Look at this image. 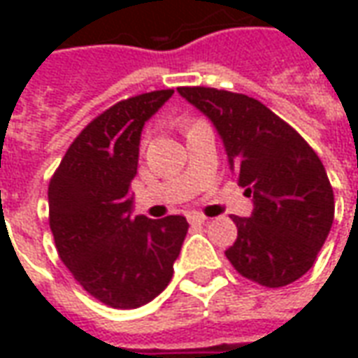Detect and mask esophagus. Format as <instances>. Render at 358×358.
Segmentation results:
<instances>
[{
  "instance_id": "34e87169",
  "label": "esophagus",
  "mask_w": 358,
  "mask_h": 358,
  "mask_svg": "<svg viewBox=\"0 0 358 358\" xmlns=\"http://www.w3.org/2000/svg\"><path fill=\"white\" fill-rule=\"evenodd\" d=\"M205 220H209V218L205 217V215H201V213H189V215H187V222H189V224H203Z\"/></svg>"
}]
</instances>
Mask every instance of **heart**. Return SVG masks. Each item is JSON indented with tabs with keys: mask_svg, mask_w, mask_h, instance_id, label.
Here are the masks:
<instances>
[{
	"mask_svg": "<svg viewBox=\"0 0 358 358\" xmlns=\"http://www.w3.org/2000/svg\"><path fill=\"white\" fill-rule=\"evenodd\" d=\"M197 122H201V120H197V118H186V120H184V126H186V130H187L189 126L197 124Z\"/></svg>",
	"mask_w": 358,
	"mask_h": 358,
	"instance_id": "heart-1",
	"label": "heart"
}]
</instances>
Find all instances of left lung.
I'll list each match as a JSON object with an SVG mask.
<instances>
[{
	"label": "left lung",
	"instance_id": "obj_1",
	"mask_svg": "<svg viewBox=\"0 0 358 358\" xmlns=\"http://www.w3.org/2000/svg\"><path fill=\"white\" fill-rule=\"evenodd\" d=\"M224 141L253 215L232 217L238 238L226 259L241 276L284 287L315 264L334 222V189L320 157L276 113L243 94L180 86Z\"/></svg>",
	"mask_w": 358,
	"mask_h": 358
}]
</instances>
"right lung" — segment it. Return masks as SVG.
I'll use <instances>...</instances> for the list:
<instances>
[{"mask_svg": "<svg viewBox=\"0 0 358 358\" xmlns=\"http://www.w3.org/2000/svg\"><path fill=\"white\" fill-rule=\"evenodd\" d=\"M172 94L155 90L110 105L74 138L50 180V228L59 257L107 307L138 308L155 299L172 280L189 228L180 215H130L141 128Z\"/></svg>", "mask_w": 358, "mask_h": 358, "instance_id": "add662e5", "label": "right lung"}]
</instances>
